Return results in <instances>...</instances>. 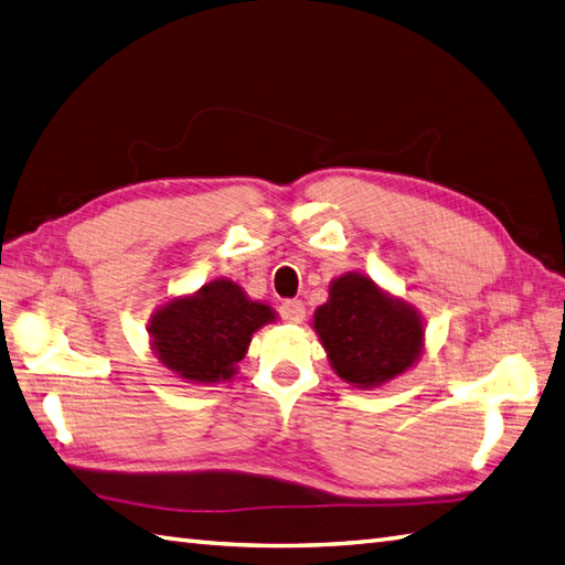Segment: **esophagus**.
I'll return each mask as SVG.
<instances>
[{
	"label": "esophagus",
	"instance_id": "1",
	"mask_svg": "<svg viewBox=\"0 0 565 565\" xmlns=\"http://www.w3.org/2000/svg\"><path fill=\"white\" fill-rule=\"evenodd\" d=\"M279 312H281V320L291 324H300L306 320V306L300 303V300H284Z\"/></svg>",
	"mask_w": 565,
	"mask_h": 565
}]
</instances>
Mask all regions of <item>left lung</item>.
I'll return each instance as SVG.
<instances>
[{"mask_svg":"<svg viewBox=\"0 0 565 565\" xmlns=\"http://www.w3.org/2000/svg\"><path fill=\"white\" fill-rule=\"evenodd\" d=\"M312 330L332 371L359 390L383 387L412 371L424 353V318L361 271L339 274Z\"/></svg>","mask_w":565,"mask_h":565,"instance_id":"1","label":"left lung"}]
</instances>
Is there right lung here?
I'll return each mask as SVG.
<instances>
[{
  "label": "right lung",
  "mask_w": 565,
  "mask_h": 565,
  "mask_svg": "<svg viewBox=\"0 0 565 565\" xmlns=\"http://www.w3.org/2000/svg\"><path fill=\"white\" fill-rule=\"evenodd\" d=\"M277 322L269 303L247 298L243 286L214 279L194 294L168 298L147 324L153 356L180 383H231L253 334Z\"/></svg>",
  "instance_id": "obj_1"
}]
</instances>
